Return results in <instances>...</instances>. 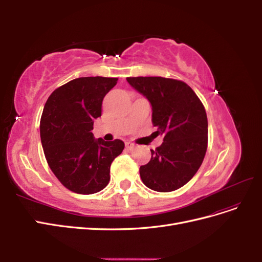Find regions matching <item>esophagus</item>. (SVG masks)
Listing matches in <instances>:
<instances>
[{
  "label": "esophagus",
  "mask_w": 262,
  "mask_h": 262,
  "mask_svg": "<svg viewBox=\"0 0 262 262\" xmlns=\"http://www.w3.org/2000/svg\"><path fill=\"white\" fill-rule=\"evenodd\" d=\"M125 147L131 150V149H133V148H134V144L132 143V142L128 141V142H125Z\"/></svg>",
  "instance_id": "1"
}]
</instances>
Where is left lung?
<instances>
[{
    "mask_svg": "<svg viewBox=\"0 0 262 262\" xmlns=\"http://www.w3.org/2000/svg\"><path fill=\"white\" fill-rule=\"evenodd\" d=\"M152 106V123L164 134L150 161L140 167L143 184L158 192L185 186L200 168L208 147V118L186 83L160 76L126 77Z\"/></svg>",
    "mask_w": 262,
    "mask_h": 262,
    "instance_id": "8db88e82",
    "label": "left lung"
}]
</instances>
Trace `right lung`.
I'll use <instances>...</instances> for the list:
<instances>
[{
    "label": "right lung",
    "mask_w": 262,
    "mask_h": 262,
    "mask_svg": "<svg viewBox=\"0 0 262 262\" xmlns=\"http://www.w3.org/2000/svg\"><path fill=\"white\" fill-rule=\"evenodd\" d=\"M116 77H80L55 90L47 100L40 138L47 162L61 184L80 194L96 193L110 180V165L122 153L121 140L95 139L94 120L101 116Z\"/></svg>",
    "instance_id": "add662e5"
}]
</instances>
